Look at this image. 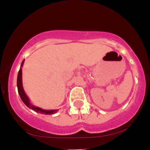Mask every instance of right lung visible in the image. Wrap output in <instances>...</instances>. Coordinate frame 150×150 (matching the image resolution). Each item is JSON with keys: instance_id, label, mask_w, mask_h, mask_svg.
Here are the masks:
<instances>
[{"instance_id": "obj_1", "label": "right lung", "mask_w": 150, "mask_h": 150, "mask_svg": "<svg viewBox=\"0 0 150 150\" xmlns=\"http://www.w3.org/2000/svg\"><path fill=\"white\" fill-rule=\"evenodd\" d=\"M24 62H25V60H23L21 63V65H20V70L18 72V80H17V86H18V93L20 94V97L21 98V99L22 101L24 102L26 106H27L28 108H30V109L34 110V111L36 112H38L39 113H42V114H45V115H48V114H54L55 113H56L58 111V109L56 110H44L42 109V108L37 107V106H34L32 103L30 102V99H29L28 97L27 96V94H25V91H24L23 87H22V65L24 64Z\"/></svg>"}]
</instances>
